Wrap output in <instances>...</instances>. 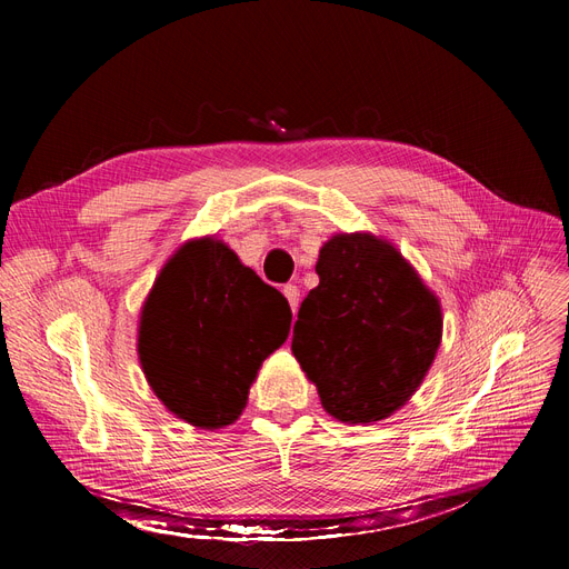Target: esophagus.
<instances>
[{
    "mask_svg": "<svg viewBox=\"0 0 569 569\" xmlns=\"http://www.w3.org/2000/svg\"><path fill=\"white\" fill-rule=\"evenodd\" d=\"M282 295L287 297V301H289V306H291V311L297 313V308H299V287L297 284H284L282 287Z\"/></svg>",
    "mask_w": 569,
    "mask_h": 569,
    "instance_id": "esophagus-1",
    "label": "esophagus"
}]
</instances>
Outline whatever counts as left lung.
<instances>
[{
  "label": "left lung",
  "mask_w": 569,
  "mask_h": 569,
  "mask_svg": "<svg viewBox=\"0 0 569 569\" xmlns=\"http://www.w3.org/2000/svg\"><path fill=\"white\" fill-rule=\"evenodd\" d=\"M291 351L341 422L389 418L416 391L441 341V308L418 272L372 234H337L320 249Z\"/></svg>",
  "instance_id": "left-lung-1"
}]
</instances>
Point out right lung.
I'll return each mask as SVG.
<instances>
[{"instance_id": "right-lung-1", "label": "right lung", "mask_w": 569, "mask_h": 569, "mask_svg": "<svg viewBox=\"0 0 569 569\" xmlns=\"http://www.w3.org/2000/svg\"><path fill=\"white\" fill-rule=\"evenodd\" d=\"M291 308L218 239L187 242L142 308V370L163 406L189 425H232L263 360L280 349Z\"/></svg>"}]
</instances>
